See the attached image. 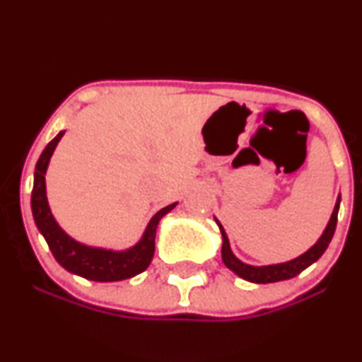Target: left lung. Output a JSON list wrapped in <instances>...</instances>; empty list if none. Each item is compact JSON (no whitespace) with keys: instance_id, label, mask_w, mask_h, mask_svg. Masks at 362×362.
<instances>
[{"instance_id":"obj_1","label":"left lung","mask_w":362,"mask_h":362,"mask_svg":"<svg viewBox=\"0 0 362 362\" xmlns=\"http://www.w3.org/2000/svg\"><path fill=\"white\" fill-rule=\"evenodd\" d=\"M339 206H340V195L335 202L334 213H332L330 221H328L325 231L320 236V240L313 247L310 248L308 252H305L303 255L296 257L294 260L284 262V264H276V265H264V267H255V265L243 264L242 260H238L233 255L230 248V240H228L226 231L221 226V223H218L219 230H221L223 236V248H221V257L224 265H226L230 271H233L236 276H240L245 281L257 282V284H267V282H277V281H286L291 279V277H296L298 274H301L306 267H310L313 262H317L320 257L323 255V252L327 250L328 243H330L332 236L335 233V226H337V214H339Z\"/></svg>"}]
</instances>
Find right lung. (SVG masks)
<instances>
[{
    "instance_id": "1",
    "label": "right lung",
    "mask_w": 362,
    "mask_h": 362,
    "mask_svg": "<svg viewBox=\"0 0 362 362\" xmlns=\"http://www.w3.org/2000/svg\"><path fill=\"white\" fill-rule=\"evenodd\" d=\"M62 134L64 132H59L45 146L35 165L34 189H32V214H34L37 228L44 235L54 259L59 262L66 271L97 282L124 281L129 279V277L138 276V274L146 271L148 265L151 264L153 255H155L158 223L177 206V202L158 211L149 221L143 238L129 250L112 252L103 250V248L86 247V245L74 242L71 236H68L61 230L59 224L52 218V213L47 204V195H45V170H47L49 160H51L54 149H56Z\"/></svg>"
}]
</instances>
